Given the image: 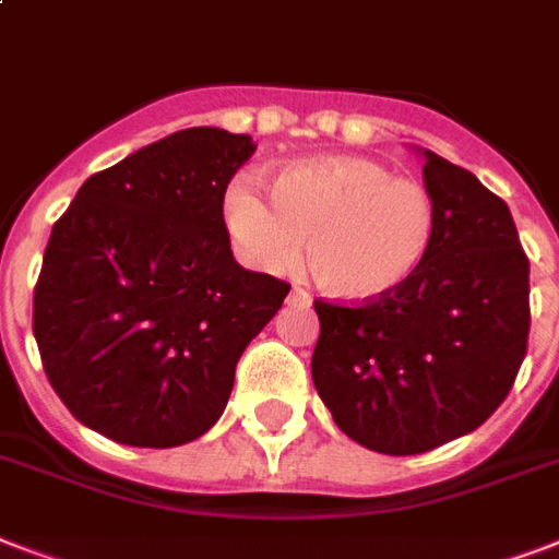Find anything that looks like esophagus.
Instances as JSON below:
<instances>
[{"label": "esophagus", "instance_id": "1", "mask_svg": "<svg viewBox=\"0 0 559 559\" xmlns=\"http://www.w3.org/2000/svg\"><path fill=\"white\" fill-rule=\"evenodd\" d=\"M289 301H293V305H301V307H307L310 305V296H307L305 289H293V293H289Z\"/></svg>", "mask_w": 559, "mask_h": 559}]
</instances>
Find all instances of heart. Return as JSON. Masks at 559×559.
Returning a JSON list of instances; mask_svg holds the SVG:
<instances>
[{"mask_svg": "<svg viewBox=\"0 0 559 559\" xmlns=\"http://www.w3.org/2000/svg\"><path fill=\"white\" fill-rule=\"evenodd\" d=\"M270 205L249 182L223 193V223L246 261L284 270L296 258L324 296L371 305L406 284L435 237V200L362 156L289 162L266 182Z\"/></svg>", "mask_w": 559, "mask_h": 559, "instance_id": "heart-1", "label": "heart"}]
</instances>
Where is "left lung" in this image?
Returning a JSON list of instances; mask_svg holds the SVG:
<instances>
[{
  "label": "left lung",
  "mask_w": 559,
  "mask_h": 559,
  "mask_svg": "<svg viewBox=\"0 0 559 559\" xmlns=\"http://www.w3.org/2000/svg\"><path fill=\"white\" fill-rule=\"evenodd\" d=\"M415 153L438 214L420 270L371 305L316 301V391L342 432L385 455L429 452L485 424L516 380L531 324L511 209L469 170Z\"/></svg>",
  "instance_id": "8db88e82"
}]
</instances>
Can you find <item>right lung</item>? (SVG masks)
I'll return each instance as SVG.
<instances>
[{
	"instance_id": "add662e5",
	"label": "right lung",
	"mask_w": 559,
	"mask_h": 559,
	"mask_svg": "<svg viewBox=\"0 0 559 559\" xmlns=\"http://www.w3.org/2000/svg\"><path fill=\"white\" fill-rule=\"evenodd\" d=\"M219 127L170 133L81 186L34 289L51 389L127 447H179L217 424L246 345L289 284L231 254L223 193L254 153Z\"/></svg>"
}]
</instances>
